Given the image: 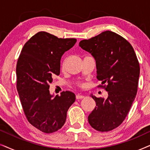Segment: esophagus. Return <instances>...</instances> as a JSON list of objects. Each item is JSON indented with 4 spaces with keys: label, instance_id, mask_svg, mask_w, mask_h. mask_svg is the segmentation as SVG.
Here are the masks:
<instances>
[{
    "label": "esophagus",
    "instance_id": "1",
    "mask_svg": "<svg viewBox=\"0 0 150 150\" xmlns=\"http://www.w3.org/2000/svg\"><path fill=\"white\" fill-rule=\"evenodd\" d=\"M76 98L77 100H79V99H83V98H85V96H83V95H76Z\"/></svg>",
    "mask_w": 150,
    "mask_h": 150
}]
</instances>
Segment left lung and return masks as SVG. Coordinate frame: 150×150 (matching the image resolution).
Returning a JSON list of instances; mask_svg holds the SVG:
<instances>
[{
  "instance_id": "1",
  "label": "left lung",
  "mask_w": 150,
  "mask_h": 150,
  "mask_svg": "<svg viewBox=\"0 0 150 150\" xmlns=\"http://www.w3.org/2000/svg\"><path fill=\"white\" fill-rule=\"evenodd\" d=\"M79 46L95 59L97 79L102 81L108 98H97L88 117L92 128L108 132L118 127L126 118L136 97L140 67L132 46L115 33L106 30L89 40H82Z\"/></svg>"
}]
</instances>
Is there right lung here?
Returning a JSON list of instances; mask_svg holds the SVG:
<instances>
[{
    "label": "right lung",
    "mask_w": 150,
    "mask_h": 150,
    "mask_svg": "<svg viewBox=\"0 0 150 150\" xmlns=\"http://www.w3.org/2000/svg\"><path fill=\"white\" fill-rule=\"evenodd\" d=\"M74 38L62 39L41 31L24 44L16 66L17 90L30 124L45 133L62 128L67 112L75 102L72 92L50 93L52 76L60 74L62 55L74 46Z\"/></svg>",
    "instance_id": "obj_1"
}]
</instances>
